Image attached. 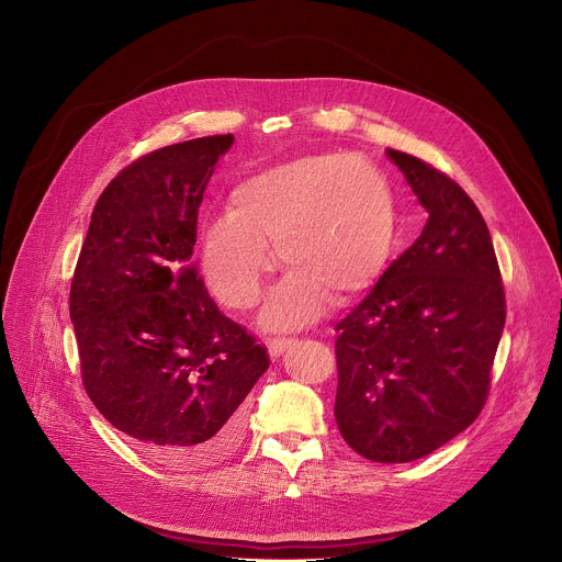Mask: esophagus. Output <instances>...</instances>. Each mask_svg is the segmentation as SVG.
<instances>
[{
	"label": "esophagus",
	"mask_w": 562,
	"mask_h": 562,
	"mask_svg": "<svg viewBox=\"0 0 562 562\" xmlns=\"http://www.w3.org/2000/svg\"><path fill=\"white\" fill-rule=\"evenodd\" d=\"M295 345V340H271L269 345H267V349H269V356L276 360V358H280L286 349H291Z\"/></svg>",
	"instance_id": "1"
}]
</instances>
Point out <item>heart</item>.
Returning <instances> with one entry per match:
<instances>
[{"instance_id":"obj_1","label":"heart","mask_w":562,"mask_h":562,"mask_svg":"<svg viewBox=\"0 0 562 562\" xmlns=\"http://www.w3.org/2000/svg\"><path fill=\"white\" fill-rule=\"evenodd\" d=\"M395 200L384 173L358 155H308L254 173L231 211L202 231V276L228 308L256 304L276 245L286 276L269 293L262 325L304 327L329 295L351 302L384 271L395 245Z\"/></svg>"}]
</instances>
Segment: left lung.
I'll return each instance as SVG.
<instances>
[{
  "instance_id": "left-lung-1",
  "label": "left lung",
  "mask_w": 562,
  "mask_h": 562,
  "mask_svg": "<svg viewBox=\"0 0 562 562\" xmlns=\"http://www.w3.org/2000/svg\"><path fill=\"white\" fill-rule=\"evenodd\" d=\"M429 220L336 327V423L373 462H412L483 412L505 329L490 228L471 198L423 159L389 148Z\"/></svg>"
}]
</instances>
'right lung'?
I'll list each match as a JSON object with an SVG mask.
<instances>
[{"instance_id":"1","label":"right lung","mask_w":562,"mask_h":562,"mask_svg":"<svg viewBox=\"0 0 562 562\" xmlns=\"http://www.w3.org/2000/svg\"><path fill=\"white\" fill-rule=\"evenodd\" d=\"M233 135L153 150L100 195L70 284L82 380L100 414L169 467L243 438L267 351L222 315L193 267L198 209Z\"/></svg>"}]
</instances>
